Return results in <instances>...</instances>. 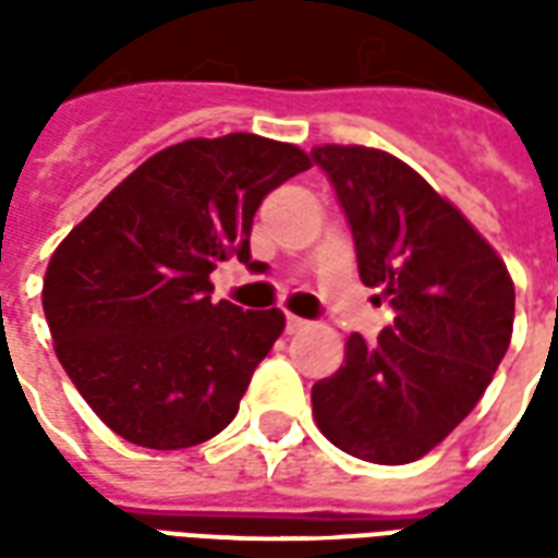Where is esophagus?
I'll use <instances>...</instances> for the list:
<instances>
[{
  "instance_id": "obj_1",
  "label": "esophagus",
  "mask_w": 558,
  "mask_h": 558,
  "mask_svg": "<svg viewBox=\"0 0 558 558\" xmlns=\"http://www.w3.org/2000/svg\"><path fill=\"white\" fill-rule=\"evenodd\" d=\"M306 324H310L306 318H298V315H291V312L286 315V330H288V333H300V330H303Z\"/></svg>"
}]
</instances>
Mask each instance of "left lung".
<instances>
[{
	"instance_id": "left-lung-1",
	"label": "left lung",
	"mask_w": 558,
	"mask_h": 558,
	"mask_svg": "<svg viewBox=\"0 0 558 558\" xmlns=\"http://www.w3.org/2000/svg\"><path fill=\"white\" fill-rule=\"evenodd\" d=\"M312 161L349 219L363 286L397 312L373 342L349 336L345 363L312 387L315 424L357 460H421L475 409L511 345V276L405 161L336 144Z\"/></svg>"
}]
</instances>
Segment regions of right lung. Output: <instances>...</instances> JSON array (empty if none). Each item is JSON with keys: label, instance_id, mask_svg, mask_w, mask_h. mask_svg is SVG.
<instances>
[{"label": "right lung", "instance_id": "1", "mask_svg": "<svg viewBox=\"0 0 558 558\" xmlns=\"http://www.w3.org/2000/svg\"><path fill=\"white\" fill-rule=\"evenodd\" d=\"M310 156L258 134L183 141L129 173L74 231L45 276L59 363L132 445L180 450L234 421L279 333V310L213 303L222 260L258 264L252 219Z\"/></svg>", "mask_w": 558, "mask_h": 558}]
</instances>
